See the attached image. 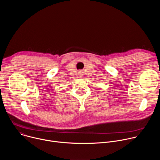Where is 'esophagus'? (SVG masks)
<instances>
[{"label": "esophagus", "instance_id": "1", "mask_svg": "<svg viewBox=\"0 0 160 160\" xmlns=\"http://www.w3.org/2000/svg\"><path fill=\"white\" fill-rule=\"evenodd\" d=\"M78 75H79V77H83V73H82V72H80L79 73H78Z\"/></svg>", "mask_w": 160, "mask_h": 160}]
</instances>
